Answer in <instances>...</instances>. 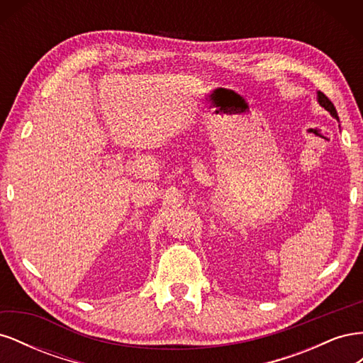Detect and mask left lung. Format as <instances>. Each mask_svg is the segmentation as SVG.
I'll list each match as a JSON object with an SVG mask.
<instances>
[{"instance_id":"obj_1","label":"left lung","mask_w":363,"mask_h":363,"mask_svg":"<svg viewBox=\"0 0 363 363\" xmlns=\"http://www.w3.org/2000/svg\"><path fill=\"white\" fill-rule=\"evenodd\" d=\"M316 100H318V103H320L321 107H324L327 112H330V115H332L336 121H339V116H337V112H336V108H335L333 103H332L330 100H328V98H327L323 92H320V91L316 92Z\"/></svg>"}]
</instances>
